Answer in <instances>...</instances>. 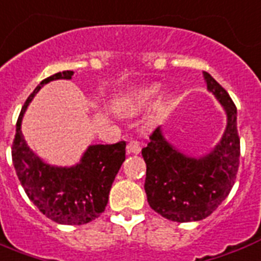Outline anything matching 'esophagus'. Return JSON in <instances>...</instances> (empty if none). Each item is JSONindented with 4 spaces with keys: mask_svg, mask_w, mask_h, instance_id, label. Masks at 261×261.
Instances as JSON below:
<instances>
[{
    "mask_svg": "<svg viewBox=\"0 0 261 261\" xmlns=\"http://www.w3.org/2000/svg\"><path fill=\"white\" fill-rule=\"evenodd\" d=\"M127 152L128 153H134V154H138L141 152V145L137 141H130L127 144Z\"/></svg>",
    "mask_w": 261,
    "mask_h": 261,
    "instance_id": "1",
    "label": "esophagus"
}]
</instances>
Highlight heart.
<instances>
[{"instance_id": "b5f03b06", "label": "heart", "mask_w": 261, "mask_h": 261, "mask_svg": "<svg viewBox=\"0 0 261 261\" xmlns=\"http://www.w3.org/2000/svg\"><path fill=\"white\" fill-rule=\"evenodd\" d=\"M160 90V87L157 85H152V86H146L139 89V90H135L133 93H130L126 97H123L117 101V109L119 111H123V112H130V111H135V109L144 107L148 102H150L156 94Z\"/></svg>"}]
</instances>
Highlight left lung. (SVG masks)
<instances>
[{
  "label": "left lung",
  "instance_id": "obj_1",
  "mask_svg": "<svg viewBox=\"0 0 261 261\" xmlns=\"http://www.w3.org/2000/svg\"><path fill=\"white\" fill-rule=\"evenodd\" d=\"M204 76L208 90L227 113V127L220 144L205 157H188L168 144L157 127L149 137L148 146L142 149L149 205L163 218L179 223L210 216L228 196L240 167L237 107L210 73L204 72Z\"/></svg>",
  "mask_w": 261,
  "mask_h": 261
}]
</instances>
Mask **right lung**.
<instances>
[{
    "instance_id": "obj_1",
    "label": "right lung",
    "mask_w": 261,
    "mask_h": 261,
    "mask_svg": "<svg viewBox=\"0 0 261 261\" xmlns=\"http://www.w3.org/2000/svg\"><path fill=\"white\" fill-rule=\"evenodd\" d=\"M72 71H63L43 79L25 99L12 144V162L16 175L34 205L46 218L60 224H86L105 211L109 190L126 159V142L93 145L79 164L69 168L43 163L27 146L20 126L27 105L45 83L71 79Z\"/></svg>"
}]
</instances>
